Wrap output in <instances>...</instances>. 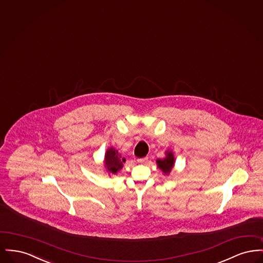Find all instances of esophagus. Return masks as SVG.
I'll use <instances>...</instances> for the list:
<instances>
[{"label":"esophagus","mask_w":263,"mask_h":263,"mask_svg":"<svg viewBox=\"0 0 263 263\" xmlns=\"http://www.w3.org/2000/svg\"><path fill=\"white\" fill-rule=\"evenodd\" d=\"M149 161L148 158H143V159H139L138 160V163H146Z\"/></svg>","instance_id":"obj_1"}]
</instances>
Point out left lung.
Returning <instances> with one entry per match:
<instances>
[{
	"label": "left lung",
	"instance_id": "left-lung-1",
	"mask_svg": "<svg viewBox=\"0 0 263 263\" xmlns=\"http://www.w3.org/2000/svg\"><path fill=\"white\" fill-rule=\"evenodd\" d=\"M158 167L163 172V174L168 175L175 166V155L173 151H165V157L163 159H158L157 161Z\"/></svg>",
	"mask_w": 263,
	"mask_h": 263
}]
</instances>
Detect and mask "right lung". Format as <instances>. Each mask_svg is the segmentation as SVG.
<instances>
[{
    "instance_id": "add662e5",
    "label": "right lung",
    "mask_w": 263,
    "mask_h": 263,
    "mask_svg": "<svg viewBox=\"0 0 263 263\" xmlns=\"http://www.w3.org/2000/svg\"><path fill=\"white\" fill-rule=\"evenodd\" d=\"M125 162L124 158H121V155L118 153V151L115 150L113 147L108 148L103 159V167L104 172L108 174L109 176L116 175L118 172H120L123 167V163Z\"/></svg>"
}]
</instances>
